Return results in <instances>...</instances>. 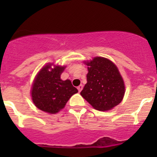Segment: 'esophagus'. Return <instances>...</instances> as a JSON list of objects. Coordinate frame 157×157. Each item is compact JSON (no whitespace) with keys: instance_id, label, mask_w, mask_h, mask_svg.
<instances>
[{"instance_id":"esophagus-1","label":"esophagus","mask_w":157,"mask_h":157,"mask_svg":"<svg viewBox=\"0 0 157 157\" xmlns=\"http://www.w3.org/2000/svg\"><path fill=\"white\" fill-rule=\"evenodd\" d=\"M83 89V86L82 85H80L78 86V92H81L82 90Z\"/></svg>"}]
</instances>
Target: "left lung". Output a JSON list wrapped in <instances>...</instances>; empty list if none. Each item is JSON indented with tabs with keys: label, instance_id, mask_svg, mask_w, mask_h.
Returning <instances> with one entry per match:
<instances>
[{
	"label": "left lung",
	"instance_id": "1",
	"mask_svg": "<svg viewBox=\"0 0 157 157\" xmlns=\"http://www.w3.org/2000/svg\"><path fill=\"white\" fill-rule=\"evenodd\" d=\"M88 67L87 83L80 94L98 111H109L122 101L125 94L123 78L114 63L96 56L85 62Z\"/></svg>",
	"mask_w": 157,
	"mask_h": 157
}]
</instances>
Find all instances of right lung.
Returning a JSON list of instances; mask_svg holds the SVG:
<instances>
[{
	"instance_id": "add662e5",
	"label": "right lung",
	"mask_w": 157,
	"mask_h": 157,
	"mask_svg": "<svg viewBox=\"0 0 157 157\" xmlns=\"http://www.w3.org/2000/svg\"><path fill=\"white\" fill-rule=\"evenodd\" d=\"M48 63L36 75L31 88V98L37 109L50 114H56L63 109L78 90L69 79L60 78L65 66Z\"/></svg>"
}]
</instances>
